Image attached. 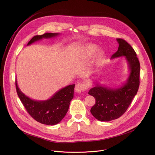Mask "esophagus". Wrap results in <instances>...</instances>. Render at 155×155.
Instances as JSON below:
<instances>
[{
	"instance_id": "esophagus-1",
	"label": "esophagus",
	"mask_w": 155,
	"mask_h": 155,
	"mask_svg": "<svg viewBox=\"0 0 155 155\" xmlns=\"http://www.w3.org/2000/svg\"><path fill=\"white\" fill-rule=\"evenodd\" d=\"M87 87V85L85 83H78L75 85V91L76 92L81 93L84 92Z\"/></svg>"
}]
</instances>
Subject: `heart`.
Returning <instances> with one entry per match:
<instances>
[{
  "instance_id": "heart-1",
  "label": "heart",
  "mask_w": 155,
  "mask_h": 155,
  "mask_svg": "<svg viewBox=\"0 0 155 155\" xmlns=\"http://www.w3.org/2000/svg\"><path fill=\"white\" fill-rule=\"evenodd\" d=\"M96 46L94 45H89L86 47L85 49V51H86V55L87 57H91L94 53V51L96 50ZM102 56V53L99 52L97 53V59H100L101 57Z\"/></svg>"
}]
</instances>
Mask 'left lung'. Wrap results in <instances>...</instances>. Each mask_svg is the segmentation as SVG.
I'll return each instance as SVG.
<instances>
[{
	"mask_svg": "<svg viewBox=\"0 0 155 155\" xmlns=\"http://www.w3.org/2000/svg\"><path fill=\"white\" fill-rule=\"evenodd\" d=\"M119 48L111 58L125 56L130 70L126 82L119 88L105 87L97 84L91 88L88 94L93 96L95 104L91 109L95 118L101 121H110L123 116L140 86V63L132 46L125 40L117 38Z\"/></svg>",
	"mask_w": 155,
	"mask_h": 155,
	"instance_id": "8db88e82",
	"label": "left lung"
}]
</instances>
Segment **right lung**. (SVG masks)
Listing matches in <instances>:
<instances>
[{"mask_svg":"<svg viewBox=\"0 0 155 155\" xmlns=\"http://www.w3.org/2000/svg\"><path fill=\"white\" fill-rule=\"evenodd\" d=\"M58 35L46 32L43 35L35 36L29 41L28 45L43 38H51ZM15 88L21 101L29 115L40 123L53 126L59 123L68 112L70 102L73 97L75 84L63 88L51 99L44 101L32 100L24 95L19 88L17 81H15Z\"/></svg>","mask_w":155,"mask_h":155,"instance_id":"obj_1","label":"right lung"}]
</instances>
